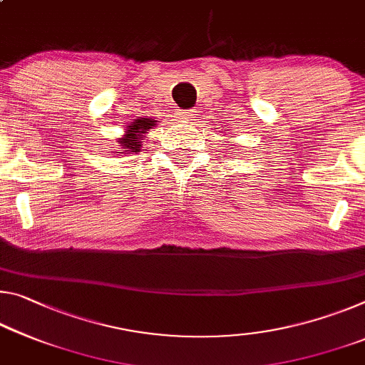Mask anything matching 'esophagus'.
<instances>
[{"mask_svg": "<svg viewBox=\"0 0 365 365\" xmlns=\"http://www.w3.org/2000/svg\"><path fill=\"white\" fill-rule=\"evenodd\" d=\"M177 115L182 121H190L192 118H195L196 113H195V110H180Z\"/></svg>", "mask_w": 365, "mask_h": 365, "instance_id": "obj_1", "label": "esophagus"}]
</instances>
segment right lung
<instances>
[{"mask_svg":"<svg viewBox=\"0 0 365 365\" xmlns=\"http://www.w3.org/2000/svg\"><path fill=\"white\" fill-rule=\"evenodd\" d=\"M154 121L151 118H144V120H136L135 123H131V126L126 130V136L121 138L118 141L120 146L123 148V151H130V153H140L141 151V138L144 133H148L149 128H153Z\"/></svg>","mask_w":365,"mask_h":365,"instance_id":"right-lung-1","label":"right lung"}]
</instances>
